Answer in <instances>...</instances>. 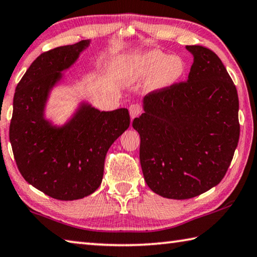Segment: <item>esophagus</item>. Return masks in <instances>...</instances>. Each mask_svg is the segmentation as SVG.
Segmentation results:
<instances>
[{"label": "esophagus", "instance_id": "obj_1", "mask_svg": "<svg viewBox=\"0 0 257 257\" xmlns=\"http://www.w3.org/2000/svg\"><path fill=\"white\" fill-rule=\"evenodd\" d=\"M129 112L132 118H136L139 114L142 113V108L139 104H132L129 106Z\"/></svg>", "mask_w": 257, "mask_h": 257}]
</instances>
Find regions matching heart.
Listing matches in <instances>:
<instances>
[{
  "label": "heart",
  "instance_id": "heart-1",
  "mask_svg": "<svg viewBox=\"0 0 257 257\" xmlns=\"http://www.w3.org/2000/svg\"><path fill=\"white\" fill-rule=\"evenodd\" d=\"M116 72H132L136 77L152 75V85L156 88L167 87L177 82L185 71L184 60L180 56L149 50L133 58H121L115 64Z\"/></svg>",
  "mask_w": 257,
  "mask_h": 257
}]
</instances>
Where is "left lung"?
<instances>
[{
    "label": "left lung",
    "mask_w": 257,
    "mask_h": 257,
    "mask_svg": "<svg viewBox=\"0 0 257 257\" xmlns=\"http://www.w3.org/2000/svg\"><path fill=\"white\" fill-rule=\"evenodd\" d=\"M186 49L193 55L188 80L147 94L133 122L145 181L175 200L220 183L239 139L238 94L226 67L206 47Z\"/></svg>",
    "instance_id": "8db88e82"
}]
</instances>
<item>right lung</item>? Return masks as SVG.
<instances>
[{
  "mask_svg": "<svg viewBox=\"0 0 257 257\" xmlns=\"http://www.w3.org/2000/svg\"><path fill=\"white\" fill-rule=\"evenodd\" d=\"M90 40L62 46L37 57L16 88L10 123L13 155L28 183L49 197L72 201L99 188L111 145L127 130V109L100 111L82 102L66 123L45 118L50 91Z\"/></svg>",
  "mask_w": 257,
  "mask_h": 257,
  "instance_id": "obj_1",
  "label": "right lung"
}]
</instances>
